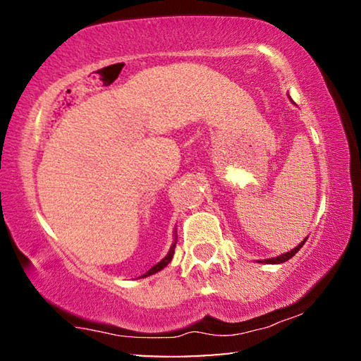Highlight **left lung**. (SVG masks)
Masks as SVG:
<instances>
[{
  "label": "left lung",
  "instance_id": "1",
  "mask_svg": "<svg viewBox=\"0 0 361 361\" xmlns=\"http://www.w3.org/2000/svg\"><path fill=\"white\" fill-rule=\"evenodd\" d=\"M305 239H307V237H305ZM305 239H304L301 243H299V245H298L296 248H293L291 252H288V253H283V255H280V256H277V258H269V259H264V262H267V264H280V262H285V261H288L290 258H293V256H295V255L299 252V248H301V247L304 245Z\"/></svg>",
  "mask_w": 361,
  "mask_h": 361
}]
</instances>
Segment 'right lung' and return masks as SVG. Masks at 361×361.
<instances>
[{
    "label": "right lung",
    "instance_id": "obj_1",
    "mask_svg": "<svg viewBox=\"0 0 361 361\" xmlns=\"http://www.w3.org/2000/svg\"><path fill=\"white\" fill-rule=\"evenodd\" d=\"M175 247H176V240L172 243V247H170V250H169V253H167L166 258H164L162 261H159L156 266H152L148 272H145L143 276H142V279L148 277V276H152V274H156V272H159V271H162V269L166 267L170 261H172V258H173V253H175Z\"/></svg>",
    "mask_w": 361,
    "mask_h": 361
}]
</instances>
